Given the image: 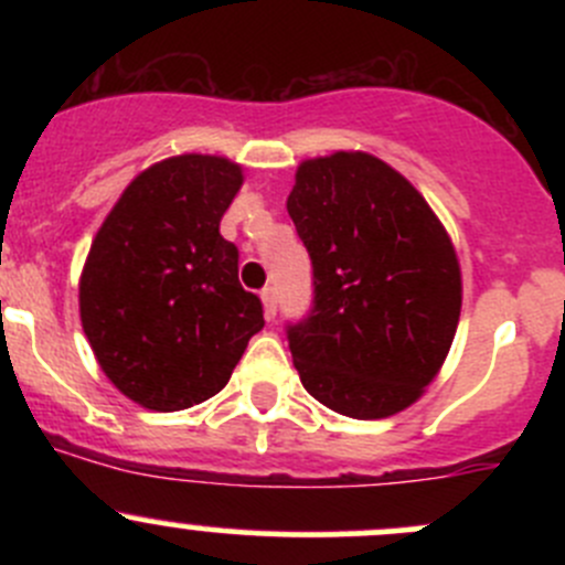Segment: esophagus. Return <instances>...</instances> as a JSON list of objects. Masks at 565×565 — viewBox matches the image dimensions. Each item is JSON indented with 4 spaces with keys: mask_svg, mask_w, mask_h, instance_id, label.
<instances>
[{
    "mask_svg": "<svg viewBox=\"0 0 565 565\" xmlns=\"http://www.w3.org/2000/svg\"><path fill=\"white\" fill-rule=\"evenodd\" d=\"M262 303H265V317L273 319L278 311V292L273 287L262 289Z\"/></svg>",
    "mask_w": 565,
    "mask_h": 565,
    "instance_id": "1",
    "label": "esophagus"
}]
</instances>
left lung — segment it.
Returning a JSON list of instances; mask_svg holds the SVG:
<instances>
[{
	"label": "left lung",
	"mask_w": 565,
	"mask_h": 565,
	"mask_svg": "<svg viewBox=\"0 0 565 565\" xmlns=\"http://www.w3.org/2000/svg\"><path fill=\"white\" fill-rule=\"evenodd\" d=\"M289 218L311 259L309 315L287 322L303 388L350 418L409 407L451 350L459 262L426 199L366 152L300 163Z\"/></svg>",
	"instance_id": "obj_1"
}]
</instances>
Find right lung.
<instances>
[{
  "mask_svg": "<svg viewBox=\"0 0 565 565\" xmlns=\"http://www.w3.org/2000/svg\"><path fill=\"white\" fill-rule=\"evenodd\" d=\"M241 185L226 158H169L125 188L95 235L78 284L84 333L141 407L174 413L215 396L265 324L237 278L241 250L218 232Z\"/></svg>",
  "mask_w": 565,
  "mask_h": 565,
  "instance_id": "obj_1",
  "label": "right lung"
}]
</instances>
